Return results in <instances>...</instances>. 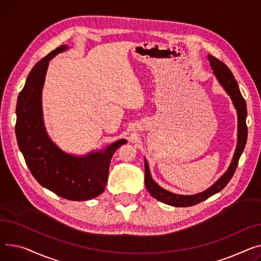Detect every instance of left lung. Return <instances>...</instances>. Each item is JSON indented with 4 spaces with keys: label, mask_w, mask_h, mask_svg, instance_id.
Returning a JSON list of instances; mask_svg holds the SVG:
<instances>
[{
    "label": "left lung",
    "mask_w": 261,
    "mask_h": 261,
    "mask_svg": "<svg viewBox=\"0 0 261 261\" xmlns=\"http://www.w3.org/2000/svg\"><path fill=\"white\" fill-rule=\"evenodd\" d=\"M207 59L210 61V64L212 66V69L214 71V74L216 75L217 80L221 84V86L224 88V90L227 93V95L231 97L233 104L235 106V109L237 111V117H238V138H237V146L235 154L233 157V160L229 164L227 171L215 182L214 185L205 190L202 193H199L196 195H177L174 193L168 192L161 187H159L157 183L152 180L149 172V167L147 164L146 159H144V168H145V187L149 194L156 198L157 200L168 204V205H173V206H178V207H186V206H192L195 204L200 203L204 201L205 199L210 198L214 194H216L220 192L226 185L228 181L231 180L233 177L237 165L239 158L242 154V151L244 149V146H246L247 143V138H248V126L246 123V119H247V104L246 101H244L239 86L237 84V81L235 79V76L231 72V70L228 69V67L216 59L215 57H213L211 55L207 56Z\"/></svg>",
    "instance_id": "left-lung-1"
}]
</instances>
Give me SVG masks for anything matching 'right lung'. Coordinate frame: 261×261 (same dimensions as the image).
I'll return each instance as SVG.
<instances>
[{"instance_id": "1", "label": "right lung", "mask_w": 261, "mask_h": 261, "mask_svg": "<svg viewBox=\"0 0 261 261\" xmlns=\"http://www.w3.org/2000/svg\"><path fill=\"white\" fill-rule=\"evenodd\" d=\"M68 49L61 45L35 65L18 97L15 135L25 162L40 185L72 201L93 199L105 190L114 152L127 141L118 140L106 149L72 156L59 148L46 133L42 89L49 60Z\"/></svg>"}]
</instances>
